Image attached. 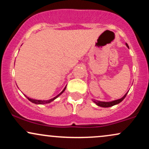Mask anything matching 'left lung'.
<instances>
[{"instance_id":"left-lung-1","label":"left lung","mask_w":149,"mask_h":149,"mask_svg":"<svg viewBox=\"0 0 149 149\" xmlns=\"http://www.w3.org/2000/svg\"><path fill=\"white\" fill-rule=\"evenodd\" d=\"M126 45H127V47L129 48V46L127 43H126ZM127 92L125 94V95H124L123 97H122V98L120 99H118V100H114V101H112V102H101V101H97V100H92L94 102H95V104H97V106H99V107H104V108H107V107H113V106L114 105H116V104L120 103L121 102H122L123 100H124L125 98L126 95H127Z\"/></svg>"}]
</instances>
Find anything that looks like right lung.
I'll list each match as a JSON object with an SVG mask.
<instances>
[{
  "label": "right lung",
  "instance_id": "add662e5",
  "mask_svg": "<svg viewBox=\"0 0 149 149\" xmlns=\"http://www.w3.org/2000/svg\"><path fill=\"white\" fill-rule=\"evenodd\" d=\"M66 86L65 87V88H64V90H63L62 91H61V92H60V93L59 94V95H57V96H56V97H54V98L50 99V100H34V99H31V98H29V97H26V95H25V96L26 97V98L28 99V100H29L30 102H31L32 103H33V104H49V103H50V102H52V101H54V100H55V99H57L58 97L60 96L61 94H62L63 92H64V90H66Z\"/></svg>",
  "mask_w": 149,
  "mask_h": 149
}]
</instances>
